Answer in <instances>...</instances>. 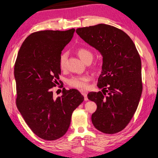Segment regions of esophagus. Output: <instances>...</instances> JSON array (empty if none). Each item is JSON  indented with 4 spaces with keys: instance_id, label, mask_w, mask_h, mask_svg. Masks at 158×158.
Wrapping results in <instances>:
<instances>
[{
    "instance_id": "obj_1",
    "label": "esophagus",
    "mask_w": 158,
    "mask_h": 158,
    "mask_svg": "<svg viewBox=\"0 0 158 158\" xmlns=\"http://www.w3.org/2000/svg\"><path fill=\"white\" fill-rule=\"evenodd\" d=\"M81 94L84 96L85 101H87V100H88V97H87V93L85 92V91H81Z\"/></svg>"
}]
</instances>
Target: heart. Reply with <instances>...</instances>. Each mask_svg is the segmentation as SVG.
<instances>
[{
    "mask_svg": "<svg viewBox=\"0 0 158 158\" xmlns=\"http://www.w3.org/2000/svg\"><path fill=\"white\" fill-rule=\"evenodd\" d=\"M77 55L79 58L83 60L84 62H86L88 60H93V52L87 48H80L77 50ZM68 59V54L67 52H64L60 56V67L61 69H64L65 68L66 61ZM90 81V76L88 75H79V76H73L70 77V79L68 80V84L70 86L73 87L75 88L78 89H86L88 88V83Z\"/></svg>",
    "mask_w": 158,
    "mask_h": 158,
    "instance_id": "b5f03b06",
    "label": "heart"
}]
</instances>
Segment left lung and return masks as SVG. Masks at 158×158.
<instances>
[{
    "label": "left lung",
    "mask_w": 158,
    "mask_h": 158,
    "mask_svg": "<svg viewBox=\"0 0 158 158\" xmlns=\"http://www.w3.org/2000/svg\"><path fill=\"white\" fill-rule=\"evenodd\" d=\"M76 33L102 56L98 82L102 92L88 94V99L97 105L91 117L93 124L104 133H117L131 120L140 101L143 91L140 55L124 31L110 25L80 28Z\"/></svg>",
    "instance_id": "obj_1"
}]
</instances>
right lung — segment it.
I'll list each match as a JSON object with an SVG mask.
<instances>
[{
	"label": "right lung",
	"mask_w": 158,
	"mask_h": 158,
	"mask_svg": "<svg viewBox=\"0 0 158 158\" xmlns=\"http://www.w3.org/2000/svg\"><path fill=\"white\" fill-rule=\"evenodd\" d=\"M75 29L41 31L26 38L14 67L16 106L27 125L39 138L55 140L68 131L71 116L84 100L76 89H63L53 98L52 87L61 73V51L71 40Z\"/></svg>",
	"instance_id": "obj_1"
}]
</instances>
